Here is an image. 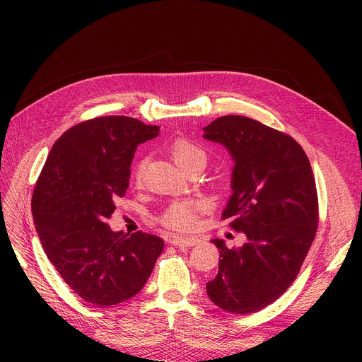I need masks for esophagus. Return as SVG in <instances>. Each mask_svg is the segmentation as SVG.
Here are the masks:
<instances>
[{
    "instance_id": "obj_1",
    "label": "esophagus",
    "mask_w": 362,
    "mask_h": 362,
    "mask_svg": "<svg viewBox=\"0 0 362 362\" xmlns=\"http://www.w3.org/2000/svg\"><path fill=\"white\" fill-rule=\"evenodd\" d=\"M201 240L198 238H173L170 240L171 245L175 246H194V245H198Z\"/></svg>"
}]
</instances>
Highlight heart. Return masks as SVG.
Wrapping results in <instances>:
<instances>
[{
    "label": "heart",
    "mask_w": 362,
    "mask_h": 362,
    "mask_svg": "<svg viewBox=\"0 0 362 362\" xmlns=\"http://www.w3.org/2000/svg\"><path fill=\"white\" fill-rule=\"evenodd\" d=\"M170 154L175 158V161L183 168L191 170L195 165H205L206 163V152L205 149L183 138L175 139L170 145ZM145 168V160L138 161V164L133 168V177L136 182H139L144 176ZM206 206L205 201L202 199H185V201H175L171 202L167 210L161 216V221L173 230L186 232L191 230L197 226L198 213L202 211Z\"/></svg>",
    "instance_id": "b5f03b06"
}]
</instances>
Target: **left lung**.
<instances>
[{"label": "left lung", "mask_w": 362, "mask_h": 362, "mask_svg": "<svg viewBox=\"0 0 362 362\" xmlns=\"http://www.w3.org/2000/svg\"><path fill=\"white\" fill-rule=\"evenodd\" d=\"M204 138L235 163L232 197L221 218L246 235L240 248H218V273L206 293L221 310L251 314L270 305L296 279L315 238L318 199L310 160L286 133L243 116H223Z\"/></svg>", "instance_id": "8db88e82"}]
</instances>
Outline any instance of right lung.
<instances>
[{"instance_id": "add662e5", "label": "right lung", "mask_w": 362, "mask_h": 362, "mask_svg": "<svg viewBox=\"0 0 362 362\" xmlns=\"http://www.w3.org/2000/svg\"><path fill=\"white\" fill-rule=\"evenodd\" d=\"M158 126L126 116L76 124L57 139L32 197L35 229L70 289L93 307L117 305L145 286L164 240L112 232L107 220L129 187L139 144Z\"/></svg>"}]
</instances>
